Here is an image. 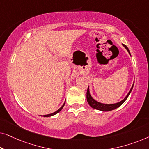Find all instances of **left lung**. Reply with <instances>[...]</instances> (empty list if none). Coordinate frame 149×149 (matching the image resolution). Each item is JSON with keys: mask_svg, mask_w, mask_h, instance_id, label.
I'll list each match as a JSON object with an SVG mask.
<instances>
[{"mask_svg": "<svg viewBox=\"0 0 149 149\" xmlns=\"http://www.w3.org/2000/svg\"><path fill=\"white\" fill-rule=\"evenodd\" d=\"M122 45H123V46L124 47H125L126 49H127L128 53H129L130 56H131V54H130V50H129V49L127 48V47L124 44H122ZM133 87H134V84L132 85V88L130 89L129 93H127V95H126V97L123 100L120 101L119 102H117V103H115V104H106L100 103V102H99L93 99V97H91V95H90V92H89V87H88V88H87V102H88V104L91 107H92L93 109H94L99 110V111H113V110L116 109L117 108L119 107L120 106H121L122 104H123L124 102H125L126 100H127V97L129 96L130 93H131L132 89H133Z\"/></svg>", "mask_w": 149, "mask_h": 149, "instance_id": "1", "label": "left lung"}]
</instances>
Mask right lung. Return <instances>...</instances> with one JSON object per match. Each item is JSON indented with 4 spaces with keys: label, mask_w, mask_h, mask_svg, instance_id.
Masks as SVG:
<instances>
[{
    "label": "right lung",
    "mask_w": 149,
    "mask_h": 149,
    "mask_svg": "<svg viewBox=\"0 0 149 149\" xmlns=\"http://www.w3.org/2000/svg\"><path fill=\"white\" fill-rule=\"evenodd\" d=\"M65 102H66V101L64 102V104H63L62 107H61L60 109H59L58 111H56V112H54V113H51V114H48V115H44V117H51V116H53V115H56V114H57V113H58L60 111H61V110H62V109H63V107H64V104H65Z\"/></svg>",
    "instance_id": "obj_1"
}]
</instances>
